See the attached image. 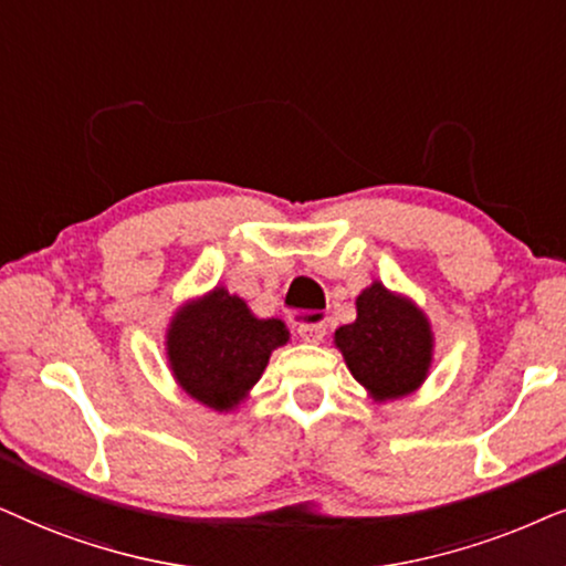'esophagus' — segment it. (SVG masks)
Wrapping results in <instances>:
<instances>
[{"mask_svg":"<svg viewBox=\"0 0 566 566\" xmlns=\"http://www.w3.org/2000/svg\"><path fill=\"white\" fill-rule=\"evenodd\" d=\"M297 336L307 344H321L326 338V323H300Z\"/></svg>","mask_w":566,"mask_h":566,"instance_id":"esophagus-1","label":"esophagus"}]
</instances>
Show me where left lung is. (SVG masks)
Here are the masks:
<instances>
[{
  "label": "left lung",
  "instance_id": "left-lung-1",
  "mask_svg": "<svg viewBox=\"0 0 566 566\" xmlns=\"http://www.w3.org/2000/svg\"><path fill=\"white\" fill-rule=\"evenodd\" d=\"M334 342L354 380L375 401L409 396L432 365V326L409 297L373 282L357 297V321L336 328Z\"/></svg>",
  "mask_w": 566,
  "mask_h": 566
}]
</instances>
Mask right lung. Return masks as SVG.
Segmentation results:
<instances>
[{
	"label": "right lung",
	"mask_w": 566,
	"mask_h": 566,
	"mask_svg": "<svg viewBox=\"0 0 566 566\" xmlns=\"http://www.w3.org/2000/svg\"><path fill=\"white\" fill-rule=\"evenodd\" d=\"M290 342L279 318H255L245 300L214 287L172 315L165 349L172 378L214 411H232L266 370L271 352Z\"/></svg>",
	"instance_id": "add662e5"
}]
</instances>
